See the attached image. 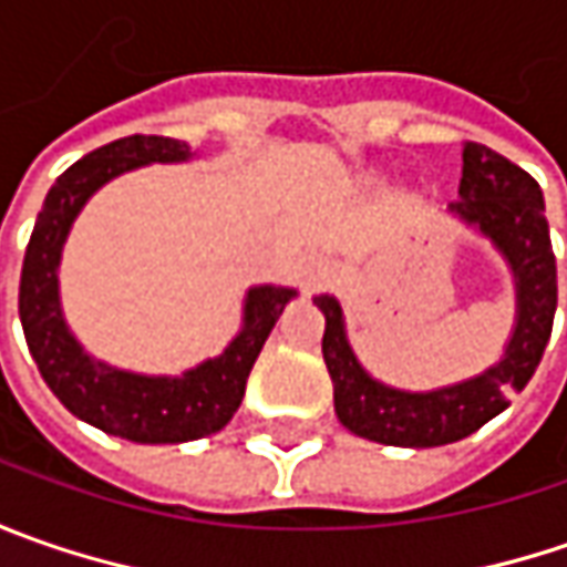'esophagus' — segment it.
<instances>
[{
  "label": "esophagus",
  "mask_w": 567,
  "mask_h": 567,
  "mask_svg": "<svg viewBox=\"0 0 567 567\" xmlns=\"http://www.w3.org/2000/svg\"><path fill=\"white\" fill-rule=\"evenodd\" d=\"M331 277V261L328 258H312L309 268H306V287H316L321 280Z\"/></svg>",
  "instance_id": "obj_1"
}]
</instances>
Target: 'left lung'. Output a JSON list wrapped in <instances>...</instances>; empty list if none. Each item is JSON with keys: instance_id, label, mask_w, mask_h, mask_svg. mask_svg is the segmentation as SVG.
<instances>
[{"instance_id": "obj_1", "label": "left lung", "mask_w": 567, "mask_h": 567, "mask_svg": "<svg viewBox=\"0 0 567 567\" xmlns=\"http://www.w3.org/2000/svg\"><path fill=\"white\" fill-rule=\"evenodd\" d=\"M457 202L447 210L480 229L514 274L517 316L502 360L467 381L435 391H401L372 379L357 360L343 309L334 296H316L324 312L321 353L334 381L338 420L353 435L394 447H439L461 442L508 406L512 391H524L553 334L558 284L543 192L530 173L486 144H464V176Z\"/></svg>"}]
</instances>
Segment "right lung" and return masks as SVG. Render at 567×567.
I'll return each mask as SVG.
<instances>
[{"label": "right lung", "mask_w": 567, "mask_h": 567, "mask_svg": "<svg viewBox=\"0 0 567 567\" xmlns=\"http://www.w3.org/2000/svg\"><path fill=\"white\" fill-rule=\"evenodd\" d=\"M192 157L186 142L164 135H128L91 151L47 192L21 268L18 316L43 381L78 420L138 445H176L220 432L239 410L251 365L284 306L296 296L290 287H251L239 334L220 357L198 362L183 375H138L84 353L59 302V261L75 217L100 186L122 173Z\"/></svg>", "instance_id": "1"}]
</instances>
